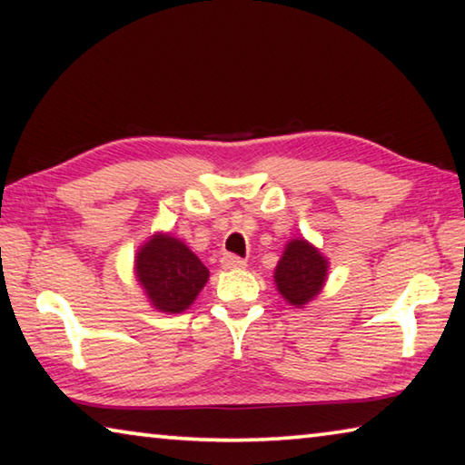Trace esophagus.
<instances>
[{
	"label": "esophagus",
	"mask_w": 465,
	"mask_h": 465,
	"mask_svg": "<svg viewBox=\"0 0 465 465\" xmlns=\"http://www.w3.org/2000/svg\"><path fill=\"white\" fill-rule=\"evenodd\" d=\"M222 266H223V269H230V271L246 269V261H243V258H240V256H235V254H225L222 258Z\"/></svg>",
	"instance_id": "esophagus-1"
}]
</instances>
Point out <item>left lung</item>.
<instances>
[{"label": "left lung", "mask_w": 465, "mask_h": 465, "mask_svg": "<svg viewBox=\"0 0 465 465\" xmlns=\"http://www.w3.org/2000/svg\"><path fill=\"white\" fill-rule=\"evenodd\" d=\"M328 261L303 238L291 240L274 269V282L287 303L303 308L324 287Z\"/></svg>", "instance_id": "left-lung-1"}]
</instances>
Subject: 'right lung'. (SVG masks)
Here are the masks:
<instances>
[{"label": "right lung", "mask_w": 465, "mask_h": 465, "mask_svg": "<svg viewBox=\"0 0 465 465\" xmlns=\"http://www.w3.org/2000/svg\"><path fill=\"white\" fill-rule=\"evenodd\" d=\"M135 274L153 308L166 313L188 310L209 279L199 256L170 233H155L139 248Z\"/></svg>", "instance_id": "right-lung-1"}]
</instances>
